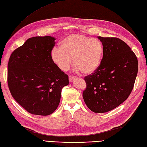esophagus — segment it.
Listing matches in <instances>:
<instances>
[{
    "instance_id": "1",
    "label": "esophagus",
    "mask_w": 147,
    "mask_h": 147,
    "mask_svg": "<svg viewBox=\"0 0 147 147\" xmlns=\"http://www.w3.org/2000/svg\"><path fill=\"white\" fill-rule=\"evenodd\" d=\"M77 78L76 76H70L69 77V82H73L74 80H76Z\"/></svg>"
}]
</instances>
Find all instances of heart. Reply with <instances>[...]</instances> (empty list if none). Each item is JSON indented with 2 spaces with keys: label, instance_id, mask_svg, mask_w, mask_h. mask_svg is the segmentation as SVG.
Returning <instances> with one entry per match:
<instances>
[{
  "label": "heart",
  "instance_id": "heart-1",
  "mask_svg": "<svg viewBox=\"0 0 147 147\" xmlns=\"http://www.w3.org/2000/svg\"><path fill=\"white\" fill-rule=\"evenodd\" d=\"M104 53L102 43L99 40L75 33L65 37L60 43V48H54L51 58L58 68L66 71L72 63L74 70L90 74L98 69Z\"/></svg>",
  "mask_w": 147,
  "mask_h": 147
}]
</instances>
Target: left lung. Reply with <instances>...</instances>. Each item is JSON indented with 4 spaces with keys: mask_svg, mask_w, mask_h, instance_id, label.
I'll use <instances>...</instances> for the list:
<instances>
[{
    "mask_svg": "<svg viewBox=\"0 0 147 147\" xmlns=\"http://www.w3.org/2000/svg\"><path fill=\"white\" fill-rule=\"evenodd\" d=\"M97 38L103 45V57L98 69L84 78L87 86L82 97L91 111L104 113L118 107L129 96L138 63L134 51L122 40Z\"/></svg>",
    "mask_w": 147,
    "mask_h": 147,
    "instance_id": "obj_1",
    "label": "left lung"
}]
</instances>
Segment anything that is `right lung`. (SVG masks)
<instances>
[{
    "label": "right lung",
    "instance_id": "obj_1",
    "mask_svg": "<svg viewBox=\"0 0 147 147\" xmlns=\"http://www.w3.org/2000/svg\"><path fill=\"white\" fill-rule=\"evenodd\" d=\"M56 39L50 36L28 38L11 54L7 82L12 97L30 114L48 115L57 109L68 76L53 62Z\"/></svg>",
    "mask_w": 147,
    "mask_h": 147
}]
</instances>
